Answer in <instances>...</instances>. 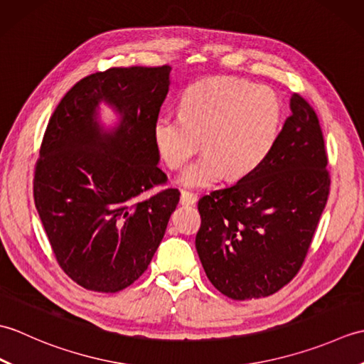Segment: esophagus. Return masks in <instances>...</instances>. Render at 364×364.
Segmentation results:
<instances>
[{
	"instance_id": "obj_1",
	"label": "esophagus",
	"mask_w": 364,
	"mask_h": 364,
	"mask_svg": "<svg viewBox=\"0 0 364 364\" xmlns=\"http://www.w3.org/2000/svg\"><path fill=\"white\" fill-rule=\"evenodd\" d=\"M197 202V197L188 191H181V205H194Z\"/></svg>"
}]
</instances>
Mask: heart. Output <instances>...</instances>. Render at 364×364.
<instances>
[{
	"label": "heart",
	"instance_id": "obj_1",
	"mask_svg": "<svg viewBox=\"0 0 364 364\" xmlns=\"http://www.w3.org/2000/svg\"><path fill=\"white\" fill-rule=\"evenodd\" d=\"M282 119L280 100L267 87L239 80L198 82L186 90L180 114H161L153 142L168 167L183 166L202 144L206 151L180 173L188 188H211L225 173L239 180L269 156Z\"/></svg>",
	"mask_w": 364,
	"mask_h": 364
}]
</instances>
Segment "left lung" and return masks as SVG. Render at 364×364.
Instances as JSON below:
<instances>
[{
  "label": "left lung",
  "instance_id": "1",
  "mask_svg": "<svg viewBox=\"0 0 364 364\" xmlns=\"http://www.w3.org/2000/svg\"><path fill=\"white\" fill-rule=\"evenodd\" d=\"M262 164L198 200L196 249L206 277L233 300L267 297L297 275L327 205L319 119L299 94Z\"/></svg>",
  "mask_w": 364,
  "mask_h": 364
}]
</instances>
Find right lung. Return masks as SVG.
Wrapping results in <instances>:
<instances>
[{
	"instance_id": "add662e5",
	"label": "right lung",
	"mask_w": 364,
	"mask_h": 364,
	"mask_svg": "<svg viewBox=\"0 0 364 364\" xmlns=\"http://www.w3.org/2000/svg\"><path fill=\"white\" fill-rule=\"evenodd\" d=\"M172 67L109 68L82 78L46 127L34 202L59 266L82 288L117 292L141 277L164 237L180 191L142 192L167 181L153 125ZM100 102L119 114L105 130Z\"/></svg>"
}]
</instances>
